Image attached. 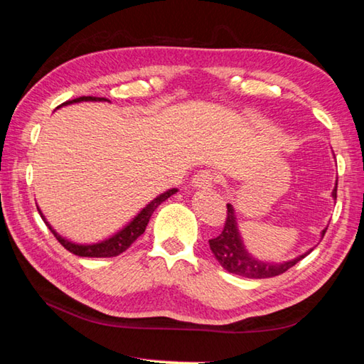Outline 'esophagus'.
<instances>
[{
  "label": "esophagus",
  "instance_id": "esophagus-1",
  "mask_svg": "<svg viewBox=\"0 0 364 364\" xmlns=\"http://www.w3.org/2000/svg\"><path fill=\"white\" fill-rule=\"evenodd\" d=\"M215 183H217V176H215V173L210 170L197 171L193 178L194 188L199 189H212L215 186Z\"/></svg>",
  "mask_w": 364,
  "mask_h": 364
}]
</instances>
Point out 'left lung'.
I'll use <instances>...</instances> for the list:
<instances>
[{
  "label": "left lung",
  "instance_id": "1",
  "mask_svg": "<svg viewBox=\"0 0 364 364\" xmlns=\"http://www.w3.org/2000/svg\"><path fill=\"white\" fill-rule=\"evenodd\" d=\"M332 197H334V199L337 197V183L334 191H332ZM226 207L228 213L223 231H221L220 236L210 239L208 244H210V250L213 252L215 258H217L221 267L226 271H230V273L244 276V278L250 279L273 278V276H279L289 268H292L295 263H299L301 258H305L313 250H308L304 255H299L297 258H294V260L282 263H267L257 260V258L252 257L244 247L241 234H239L237 230V221L236 215H234L232 205L226 204ZM326 230H328V228H326ZM326 230H323L321 236H324Z\"/></svg>",
  "mask_w": 364,
  "mask_h": 364
}]
</instances>
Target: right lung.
<instances>
[{"label":"right lung","mask_w":364,"mask_h":364,"mask_svg":"<svg viewBox=\"0 0 364 364\" xmlns=\"http://www.w3.org/2000/svg\"><path fill=\"white\" fill-rule=\"evenodd\" d=\"M82 101H107L106 97H95V96H82V97H77V100H72V101H67L64 102L63 106H67V104H73V102H82ZM60 107V106H59ZM178 189H168L165 191L164 194L157 196L156 199L151 200L149 204H147L143 210H141L136 217H134L130 223H128L123 230H120L119 232H115L114 236H110L109 239H104L101 242H96V244H75V242H70L69 239H64L63 236H59V234L53 230L51 225L48 223L46 218L43 217L41 210L38 208V212L41 215L43 221H45L46 226L49 228V231L54 234V237L58 239L63 245L64 249H67L72 254H75L78 257H96V258H101V257H117L120 255L122 252H125L130 245L136 241V239L141 236V234L144 232L147 223H149V220L152 217V213L156 208L162 204L164 200H167L170 196H173Z\"/></svg>","instance_id":"obj_1"}]
</instances>
